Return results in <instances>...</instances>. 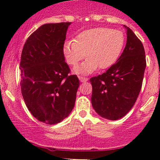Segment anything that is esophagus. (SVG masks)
I'll return each mask as SVG.
<instances>
[{
    "label": "esophagus",
    "mask_w": 160,
    "mask_h": 160,
    "mask_svg": "<svg viewBox=\"0 0 160 160\" xmlns=\"http://www.w3.org/2000/svg\"><path fill=\"white\" fill-rule=\"evenodd\" d=\"M79 80H80V82H86L88 80V78H83V77H78Z\"/></svg>",
    "instance_id": "obj_1"
}]
</instances>
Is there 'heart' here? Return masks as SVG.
<instances>
[{
    "instance_id": "1",
    "label": "heart",
    "mask_w": 160,
    "mask_h": 160,
    "mask_svg": "<svg viewBox=\"0 0 160 160\" xmlns=\"http://www.w3.org/2000/svg\"><path fill=\"white\" fill-rule=\"evenodd\" d=\"M125 45L124 34L108 28L87 29L76 36L74 40L65 42L64 56L68 65L75 66L84 57L87 59L74 68L76 74L86 75L97 68L105 70L116 63Z\"/></svg>"
}]
</instances>
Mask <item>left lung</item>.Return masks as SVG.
Returning a JSON list of instances; mask_svg holds the SVG:
<instances>
[{
	"instance_id": "left-lung-1",
	"label": "left lung",
	"mask_w": 160,
	"mask_h": 160,
	"mask_svg": "<svg viewBox=\"0 0 160 160\" xmlns=\"http://www.w3.org/2000/svg\"><path fill=\"white\" fill-rule=\"evenodd\" d=\"M127 41L117 62L102 75L92 78V104L101 117L111 120L123 117L133 107L142 86L146 68L144 46L129 28Z\"/></svg>"
}]
</instances>
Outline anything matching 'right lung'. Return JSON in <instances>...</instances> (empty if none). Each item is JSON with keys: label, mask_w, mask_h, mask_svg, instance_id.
Wrapping results in <instances>:
<instances>
[{"label": "right lung", "mask_w": 160, "mask_h": 160, "mask_svg": "<svg viewBox=\"0 0 160 160\" xmlns=\"http://www.w3.org/2000/svg\"><path fill=\"white\" fill-rule=\"evenodd\" d=\"M71 22L41 25L28 37L21 55V91L27 108L40 122H62L74 107L80 82L71 75L63 49Z\"/></svg>", "instance_id": "add662e5"}]
</instances>
